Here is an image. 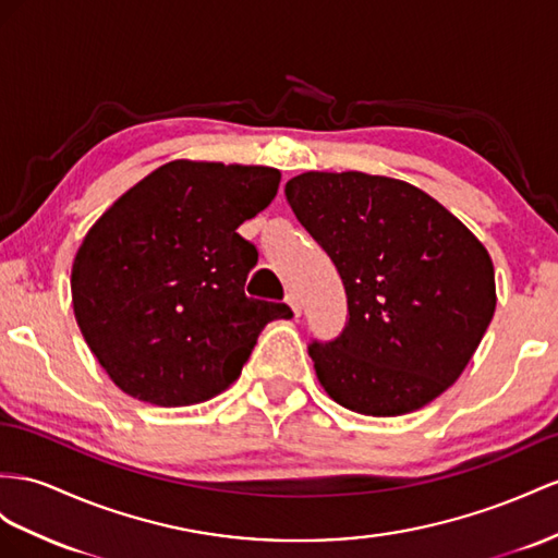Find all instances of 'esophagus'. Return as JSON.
Here are the masks:
<instances>
[{"instance_id": "34e87169", "label": "esophagus", "mask_w": 558, "mask_h": 558, "mask_svg": "<svg viewBox=\"0 0 558 558\" xmlns=\"http://www.w3.org/2000/svg\"><path fill=\"white\" fill-rule=\"evenodd\" d=\"M284 302L290 304V308H292V313H294L296 318L302 316V302H299V296L294 292H288V296H284Z\"/></svg>"}]
</instances>
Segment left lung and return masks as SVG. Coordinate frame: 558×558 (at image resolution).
<instances>
[{
	"label": "left lung",
	"mask_w": 558,
	"mask_h": 558,
	"mask_svg": "<svg viewBox=\"0 0 558 558\" xmlns=\"http://www.w3.org/2000/svg\"><path fill=\"white\" fill-rule=\"evenodd\" d=\"M284 195L337 266L349 320L308 355L327 396L361 415L432 403L464 373L495 313L481 240L432 195L363 171H306Z\"/></svg>",
	"instance_id": "obj_1"
}]
</instances>
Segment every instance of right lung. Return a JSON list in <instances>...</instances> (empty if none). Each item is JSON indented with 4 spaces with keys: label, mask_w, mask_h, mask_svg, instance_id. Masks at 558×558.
Listing matches in <instances>:
<instances>
[{
    "label": "right lung",
    "mask_w": 558,
    "mask_h": 558,
    "mask_svg": "<svg viewBox=\"0 0 558 558\" xmlns=\"http://www.w3.org/2000/svg\"><path fill=\"white\" fill-rule=\"evenodd\" d=\"M280 171L174 160L126 191L77 250L70 288L96 361L143 403L209 401L240 377L288 304L245 294L259 252L238 233L278 193Z\"/></svg>",
    "instance_id": "obj_1"
}]
</instances>
